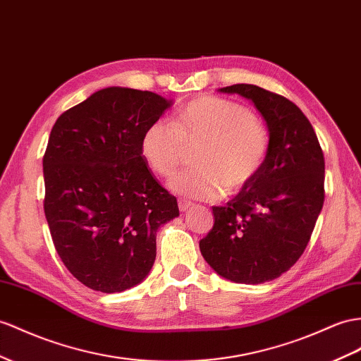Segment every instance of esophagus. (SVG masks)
Returning <instances> with one entry per match:
<instances>
[{"label":"esophagus","mask_w":361,"mask_h":361,"mask_svg":"<svg viewBox=\"0 0 361 361\" xmlns=\"http://www.w3.org/2000/svg\"><path fill=\"white\" fill-rule=\"evenodd\" d=\"M192 206H193V204H192L190 201H188V200H178V207H180L181 212L189 210Z\"/></svg>","instance_id":"34e87169"}]
</instances>
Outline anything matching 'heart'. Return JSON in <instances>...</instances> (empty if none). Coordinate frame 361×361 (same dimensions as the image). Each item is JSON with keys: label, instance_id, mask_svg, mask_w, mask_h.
Here are the masks:
<instances>
[{"label": "heart", "instance_id": "obj_1", "mask_svg": "<svg viewBox=\"0 0 361 361\" xmlns=\"http://www.w3.org/2000/svg\"><path fill=\"white\" fill-rule=\"evenodd\" d=\"M195 168L169 181V188L197 200H215L252 184L269 159L270 134L262 120L235 100L197 97L175 113L172 123L157 120L145 129L140 149L160 177L175 173L188 155Z\"/></svg>", "mask_w": 361, "mask_h": 361}]
</instances>
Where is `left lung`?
I'll return each instance as SVG.
<instances>
[{"label": "left lung", "mask_w": 361, "mask_h": 361, "mask_svg": "<svg viewBox=\"0 0 361 361\" xmlns=\"http://www.w3.org/2000/svg\"><path fill=\"white\" fill-rule=\"evenodd\" d=\"M252 100L270 133L261 173L224 206L200 241L206 262L236 283H264L288 271L307 248L325 200L317 135L291 100L250 84L219 88Z\"/></svg>", "instance_id": "8db88e82"}]
</instances>
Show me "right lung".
<instances>
[{
  "instance_id": "obj_1",
  "label": "right lung",
  "mask_w": 361,
  "mask_h": 361,
  "mask_svg": "<svg viewBox=\"0 0 361 361\" xmlns=\"http://www.w3.org/2000/svg\"><path fill=\"white\" fill-rule=\"evenodd\" d=\"M172 100L99 90L54 123L45 149L44 212L56 252L88 288L122 293L149 274L157 230L180 215L147 169L140 142Z\"/></svg>"
}]
</instances>
